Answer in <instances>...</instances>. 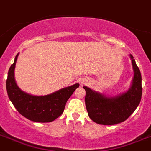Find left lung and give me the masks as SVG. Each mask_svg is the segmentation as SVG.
Returning a JSON list of instances; mask_svg holds the SVG:
<instances>
[{"mask_svg": "<svg viewBox=\"0 0 151 151\" xmlns=\"http://www.w3.org/2000/svg\"><path fill=\"white\" fill-rule=\"evenodd\" d=\"M134 69V78L129 90L125 93L106 97L84 86L86 106L88 116L99 124L113 125L124 122L137 109L142 95L141 75L132 55H130Z\"/></svg>", "mask_w": 151, "mask_h": 151, "instance_id": "1", "label": "left lung"}]
</instances>
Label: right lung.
I'll return each instance as SVG.
<instances>
[{
  "label": "right lung",
  "mask_w": 151,
  "mask_h": 151,
  "mask_svg": "<svg viewBox=\"0 0 151 151\" xmlns=\"http://www.w3.org/2000/svg\"><path fill=\"white\" fill-rule=\"evenodd\" d=\"M18 54L10 67L6 82L7 95L18 112L35 122H51L63 113L67 100L79 86L78 83L62 88L50 95L35 96L22 91L14 78V69Z\"/></svg>",
  "instance_id": "right-lung-1"
}]
</instances>
